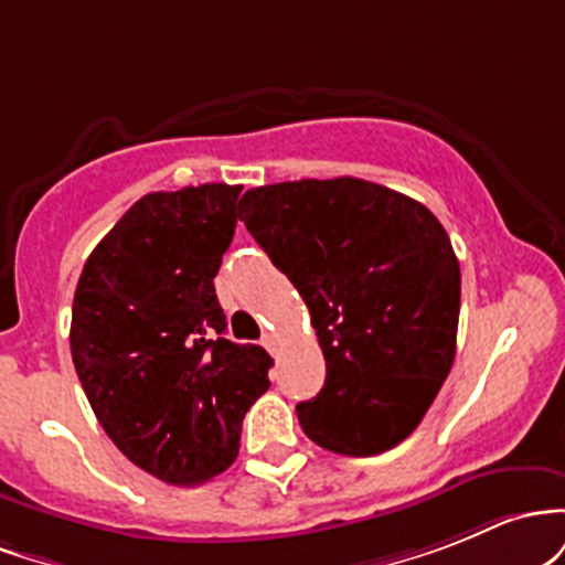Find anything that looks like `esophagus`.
I'll list each match as a JSON object with an SVG mask.
<instances>
[{
	"mask_svg": "<svg viewBox=\"0 0 565 565\" xmlns=\"http://www.w3.org/2000/svg\"><path fill=\"white\" fill-rule=\"evenodd\" d=\"M262 344L266 347V352L275 354V352H277V344H280V341H277V335H275V333H264Z\"/></svg>",
	"mask_w": 565,
	"mask_h": 565,
	"instance_id": "1",
	"label": "esophagus"
}]
</instances>
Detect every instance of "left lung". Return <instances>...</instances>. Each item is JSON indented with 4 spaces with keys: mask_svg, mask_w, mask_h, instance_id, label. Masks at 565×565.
<instances>
[{
    "mask_svg": "<svg viewBox=\"0 0 565 565\" xmlns=\"http://www.w3.org/2000/svg\"><path fill=\"white\" fill-rule=\"evenodd\" d=\"M239 221L296 285L326 384L296 405L320 448L376 456L419 427L456 354L461 271L422 202L363 179L248 189Z\"/></svg>",
    "mask_w": 565,
    "mask_h": 565,
    "instance_id": "left-lung-1",
    "label": "left lung"
}]
</instances>
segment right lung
I'll return each mask as SVG.
<instances>
[{"label": "right lung", "mask_w": 565, "mask_h": 565, "mask_svg": "<svg viewBox=\"0 0 565 565\" xmlns=\"http://www.w3.org/2000/svg\"><path fill=\"white\" fill-rule=\"evenodd\" d=\"M243 186L151 192L95 245L72 307V360L100 427L136 467L198 486L237 459L271 358L226 339L213 277Z\"/></svg>", "instance_id": "1"}]
</instances>
